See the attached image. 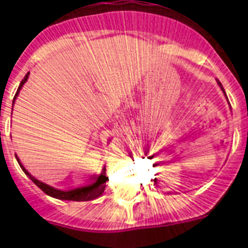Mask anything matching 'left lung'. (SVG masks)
<instances>
[{
  "mask_svg": "<svg viewBox=\"0 0 248 248\" xmlns=\"http://www.w3.org/2000/svg\"><path fill=\"white\" fill-rule=\"evenodd\" d=\"M217 84H218V85H220V88H221V91H222V92H223V94H225V97H226V98H227L226 93H225V91H223V88H222V84H221V83H220V82H218V80H217ZM227 100H229V99H227ZM229 104H230V103H229Z\"/></svg>",
  "mask_w": 248,
  "mask_h": 248,
  "instance_id": "8db88e82",
  "label": "left lung"
}]
</instances>
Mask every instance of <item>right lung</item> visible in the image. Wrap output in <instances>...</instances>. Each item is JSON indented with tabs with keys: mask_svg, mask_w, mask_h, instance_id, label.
<instances>
[{
	"mask_svg": "<svg viewBox=\"0 0 248 248\" xmlns=\"http://www.w3.org/2000/svg\"><path fill=\"white\" fill-rule=\"evenodd\" d=\"M28 76H30V72H28V73L25 76V78L22 79L21 84H19L18 89H17L16 95H15V98H13L12 108H13V104H15V100H16L17 95L19 94V91L22 89L23 84L27 82ZM16 159H17V161H18V164H19V166H21L22 170L25 171V174L27 175V176L30 177L31 180L33 181L37 186H38L39 189L42 190L45 194H47L48 196H52V198H54V199H59V200H68V201L94 200V199L99 198L100 195L103 194V191H104V189H105V183H107V180H108V177H107V175H105L107 169H105V166H104V168L102 169V172H100V175L98 176L97 180L94 181L93 184H91V185L82 186V187H77V189H73V190H59V189H56V187H53V186L47 185V184L42 183V181L37 180L36 177L32 176V175H31L30 172L26 170L25 166L22 165L21 160L18 159V156H17V155H16Z\"/></svg>",
	"mask_w": 248,
	"mask_h": 248,
	"instance_id": "1",
	"label": "right lung"
}]
</instances>
